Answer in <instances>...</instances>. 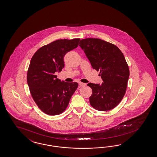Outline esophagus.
<instances>
[{"mask_svg":"<svg viewBox=\"0 0 157 157\" xmlns=\"http://www.w3.org/2000/svg\"><path fill=\"white\" fill-rule=\"evenodd\" d=\"M79 86H80V87H82V86H86V83H82V82H79Z\"/></svg>","mask_w":157,"mask_h":157,"instance_id":"obj_1","label":"esophagus"}]
</instances>
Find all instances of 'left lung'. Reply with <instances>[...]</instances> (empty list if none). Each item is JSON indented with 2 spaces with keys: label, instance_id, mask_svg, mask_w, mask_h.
I'll return each mask as SVG.
<instances>
[{
  "label": "left lung",
  "instance_id": "8db88e82",
  "mask_svg": "<svg viewBox=\"0 0 157 157\" xmlns=\"http://www.w3.org/2000/svg\"><path fill=\"white\" fill-rule=\"evenodd\" d=\"M80 48L92 68L99 71L103 83L87 86L92 88L90 103L98 111H109L121 101L126 92L129 69L118 47L99 38L80 40Z\"/></svg>",
  "mask_w": 157,
  "mask_h": 157
}]
</instances>
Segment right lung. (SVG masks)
Masks as SVG:
<instances>
[{
	"label": "right lung",
	"instance_id": "add662e5",
	"mask_svg": "<svg viewBox=\"0 0 157 157\" xmlns=\"http://www.w3.org/2000/svg\"><path fill=\"white\" fill-rule=\"evenodd\" d=\"M79 38L58 40L40 48L31 59L27 83L36 104L47 115L65 111L78 87L77 82L61 81L55 75L64 67L65 54L77 48Z\"/></svg>",
	"mask_w": 157,
	"mask_h": 157
}]
</instances>
